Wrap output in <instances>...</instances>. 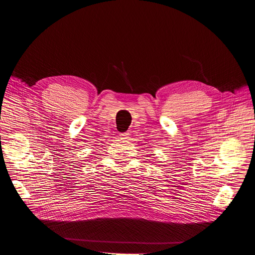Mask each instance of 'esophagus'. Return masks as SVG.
Returning a JSON list of instances; mask_svg holds the SVG:
<instances>
[{
  "label": "esophagus",
  "mask_w": 255,
  "mask_h": 255,
  "mask_svg": "<svg viewBox=\"0 0 255 255\" xmlns=\"http://www.w3.org/2000/svg\"><path fill=\"white\" fill-rule=\"evenodd\" d=\"M119 136H120V139H122V140H127L129 137V132H121Z\"/></svg>",
  "instance_id": "1"
}]
</instances>
